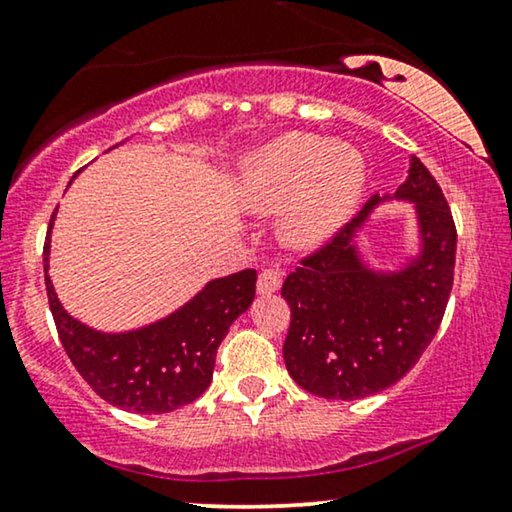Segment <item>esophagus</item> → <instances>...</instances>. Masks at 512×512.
<instances>
[{
    "label": "esophagus",
    "instance_id": "34e87169",
    "mask_svg": "<svg viewBox=\"0 0 512 512\" xmlns=\"http://www.w3.org/2000/svg\"><path fill=\"white\" fill-rule=\"evenodd\" d=\"M279 286H282V275H279L277 270H263L261 275H258L256 289L261 296H270V293L279 291Z\"/></svg>",
    "mask_w": 512,
    "mask_h": 512
}]
</instances>
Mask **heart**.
Listing matches in <instances>:
<instances>
[{"label": "heart", "instance_id": "1", "mask_svg": "<svg viewBox=\"0 0 512 512\" xmlns=\"http://www.w3.org/2000/svg\"><path fill=\"white\" fill-rule=\"evenodd\" d=\"M366 188V160L349 144L291 132L265 144L242 163L240 200L251 209H279L293 247L326 244L359 207Z\"/></svg>", "mask_w": 512, "mask_h": 512}]
</instances>
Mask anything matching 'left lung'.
I'll list each match as a JSON object with an SVG mask.
<instances>
[{"label": "left lung", "mask_w": 512, "mask_h": 512, "mask_svg": "<svg viewBox=\"0 0 512 512\" xmlns=\"http://www.w3.org/2000/svg\"><path fill=\"white\" fill-rule=\"evenodd\" d=\"M387 201H410L418 247L391 271L362 258L360 230ZM457 228L422 160L394 193L373 195L324 249L286 277L291 307L286 370L305 391L335 401L373 396L396 384L431 345L454 282Z\"/></svg>", "instance_id": "1"}]
</instances>
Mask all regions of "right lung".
<instances>
[{
	"mask_svg": "<svg viewBox=\"0 0 512 512\" xmlns=\"http://www.w3.org/2000/svg\"><path fill=\"white\" fill-rule=\"evenodd\" d=\"M55 214L58 209L44 244L48 305L62 347L83 380L107 403L139 415H163L205 394L216 349L256 296V270L212 279L179 310L153 324L121 333L97 331L62 307L48 277Z\"/></svg>",
	"mask_w": 512,
	"mask_h": 512,
	"instance_id": "add662e5",
	"label": "right lung"
}]
</instances>
